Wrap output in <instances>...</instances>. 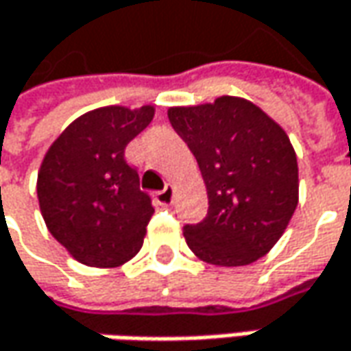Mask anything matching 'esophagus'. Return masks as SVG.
<instances>
[{"mask_svg":"<svg viewBox=\"0 0 351 351\" xmlns=\"http://www.w3.org/2000/svg\"><path fill=\"white\" fill-rule=\"evenodd\" d=\"M156 203L162 205V207H168L173 203V185H166L162 191L156 193Z\"/></svg>","mask_w":351,"mask_h":351,"instance_id":"obj_1","label":"esophagus"}]
</instances>
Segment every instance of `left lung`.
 Instances as JSON below:
<instances>
[{"label":"left lung","mask_w":351,"mask_h":351,"mask_svg":"<svg viewBox=\"0 0 351 351\" xmlns=\"http://www.w3.org/2000/svg\"><path fill=\"white\" fill-rule=\"evenodd\" d=\"M195 156L209 197L203 223L183 236L199 260L236 267L260 260L285 232L299 203L297 154L283 128L244 97L169 107Z\"/></svg>","instance_id":"obj_1"}]
</instances>
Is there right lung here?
Returning a JSON list of instances; mask_svg holds the SVG:
<instances>
[{
    "label": "right lung",
    "instance_id": "right-lung-1",
    "mask_svg": "<svg viewBox=\"0 0 351 351\" xmlns=\"http://www.w3.org/2000/svg\"><path fill=\"white\" fill-rule=\"evenodd\" d=\"M154 105L88 111L50 144L36 195L50 234L89 267H119L142 248L154 207L125 148L154 119Z\"/></svg>",
    "mask_w": 351,
    "mask_h": 351
}]
</instances>
